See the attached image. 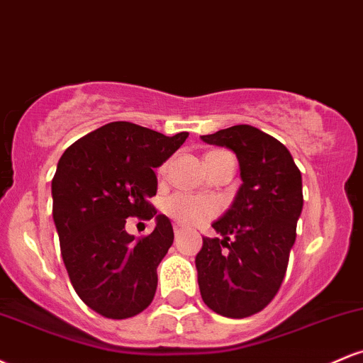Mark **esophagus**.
I'll return each instance as SVG.
<instances>
[{
  "instance_id": "obj_1",
  "label": "esophagus",
  "mask_w": 363,
  "mask_h": 363,
  "mask_svg": "<svg viewBox=\"0 0 363 363\" xmlns=\"http://www.w3.org/2000/svg\"><path fill=\"white\" fill-rule=\"evenodd\" d=\"M182 232H184V227H182L181 223H176V225H174V234H176V237L181 235Z\"/></svg>"
}]
</instances>
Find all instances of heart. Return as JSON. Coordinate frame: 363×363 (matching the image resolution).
<instances>
[{
    "instance_id": "obj_1",
    "label": "heart",
    "mask_w": 363,
    "mask_h": 363,
    "mask_svg": "<svg viewBox=\"0 0 363 363\" xmlns=\"http://www.w3.org/2000/svg\"><path fill=\"white\" fill-rule=\"evenodd\" d=\"M160 167V172H164ZM164 211L170 218L186 227H198L211 220L220 211V203L211 196H193V194H172L165 199Z\"/></svg>"
}]
</instances>
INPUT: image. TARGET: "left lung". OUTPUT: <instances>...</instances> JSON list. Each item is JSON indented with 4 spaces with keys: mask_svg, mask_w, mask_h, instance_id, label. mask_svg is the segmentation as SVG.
<instances>
[{
    "mask_svg": "<svg viewBox=\"0 0 363 363\" xmlns=\"http://www.w3.org/2000/svg\"><path fill=\"white\" fill-rule=\"evenodd\" d=\"M230 148L240 167L234 203L203 237L196 256L203 302L216 314L242 319L264 309L280 290L302 213V176L283 143L249 124L201 136Z\"/></svg>",
    "mask_w": 363,
    "mask_h": 363,
    "instance_id": "1",
    "label": "left lung"
}]
</instances>
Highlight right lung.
<instances>
[{"instance_id":"add662e5","label":"right lung","mask_w":363,"mask_h":363,"mask_svg":"<svg viewBox=\"0 0 363 363\" xmlns=\"http://www.w3.org/2000/svg\"><path fill=\"white\" fill-rule=\"evenodd\" d=\"M189 133L165 136L116 121L66 148L52 177V218L61 256L78 297L109 319H128L152 303L157 266L174 242L172 223L148 201L155 170ZM129 216L156 218V230L135 240Z\"/></svg>"}]
</instances>
